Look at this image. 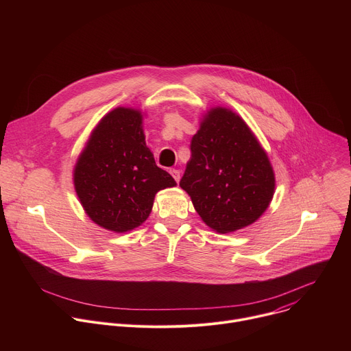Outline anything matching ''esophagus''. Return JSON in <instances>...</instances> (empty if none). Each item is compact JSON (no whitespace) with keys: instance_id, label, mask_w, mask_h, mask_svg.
I'll return each instance as SVG.
<instances>
[{"instance_id":"obj_1","label":"esophagus","mask_w":351,"mask_h":351,"mask_svg":"<svg viewBox=\"0 0 351 351\" xmlns=\"http://www.w3.org/2000/svg\"><path fill=\"white\" fill-rule=\"evenodd\" d=\"M169 172H171V175L173 176V179H175L176 182H179V179H180V171H178V169H171Z\"/></svg>"}]
</instances>
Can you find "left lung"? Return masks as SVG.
Returning <instances> with one entry per match:
<instances>
[{
	"label": "left lung",
	"instance_id": "8db88e82",
	"mask_svg": "<svg viewBox=\"0 0 351 351\" xmlns=\"http://www.w3.org/2000/svg\"><path fill=\"white\" fill-rule=\"evenodd\" d=\"M180 187L207 226L229 233L254 223L275 191L269 158L233 111L211 108L190 143Z\"/></svg>",
	"mask_w": 351,
	"mask_h": 351
}]
</instances>
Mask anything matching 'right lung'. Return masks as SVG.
<instances>
[{
  "instance_id": "obj_1",
  "label": "right lung",
  "mask_w": 351,
  "mask_h": 351,
  "mask_svg": "<svg viewBox=\"0 0 351 351\" xmlns=\"http://www.w3.org/2000/svg\"><path fill=\"white\" fill-rule=\"evenodd\" d=\"M73 183L88 218L117 233L140 226L156 194L176 186L145 145L141 112L125 107L108 112L91 132L75 165Z\"/></svg>"
}]
</instances>
